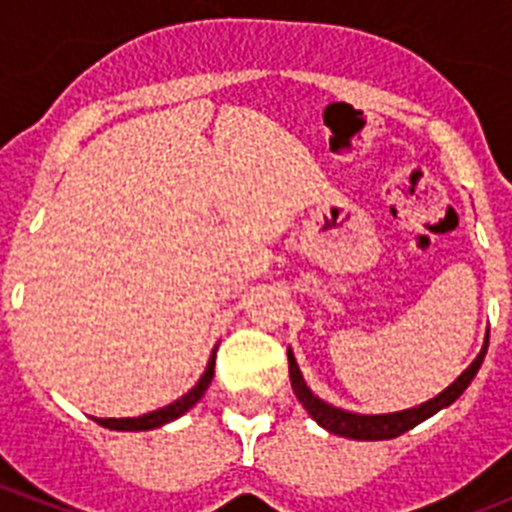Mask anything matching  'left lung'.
Instances as JSON below:
<instances>
[{"label":"left lung","mask_w":512,"mask_h":512,"mask_svg":"<svg viewBox=\"0 0 512 512\" xmlns=\"http://www.w3.org/2000/svg\"><path fill=\"white\" fill-rule=\"evenodd\" d=\"M487 346H490V330L485 333V343L479 348L477 359L454 379V382L446 387L443 392H438L433 400L420 402L415 408L408 410H397V413H382V415H361V413H351V410L336 408V405H330V402L320 400L315 392L307 387L305 377H302L300 366H297L295 354H292V348H287V359H289V379H292V390H295L297 400L302 402V408L307 410L315 423L325 431L336 433V436L343 438H354V441H387V438H397L402 433H408L410 428H415L418 423L428 420L431 415H436L438 410L449 408L451 402L459 400L464 395L472 379L477 377L479 366L485 361Z\"/></svg>","instance_id":"obj_1"}]
</instances>
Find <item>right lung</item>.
<instances>
[{
	"instance_id": "1",
	"label": "right lung",
	"mask_w": 512,
	"mask_h": 512,
	"mask_svg": "<svg viewBox=\"0 0 512 512\" xmlns=\"http://www.w3.org/2000/svg\"><path fill=\"white\" fill-rule=\"evenodd\" d=\"M212 377H215V351H212L210 361H207V369L200 377V382L194 384L187 395H182L179 400L166 405V408H158L153 410V413L140 415V418H94V420H97L99 425H104V428H110V431H153V428H161V425L171 423V420L182 418L184 413H189V410L202 400V395H205L207 387H210Z\"/></svg>"
}]
</instances>
